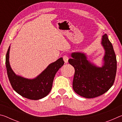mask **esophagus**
Wrapping results in <instances>:
<instances>
[{
  "mask_svg": "<svg viewBox=\"0 0 122 122\" xmlns=\"http://www.w3.org/2000/svg\"><path fill=\"white\" fill-rule=\"evenodd\" d=\"M63 59L64 61H65V63H68V56H67V55H64V56H63Z\"/></svg>",
  "mask_w": 122,
  "mask_h": 122,
  "instance_id": "34e87169",
  "label": "esophagus"
}]
</instances>
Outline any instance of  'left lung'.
Returning <instances> with one entry per match:
<instances>
[{
	"mask_svg": "<svg viewBox=\"0 0 122 122\" xmlns=\"http://www.w3.org/2000/svg\"><path fill=\"white\" fill-rule=\"evenodd\" d=\"M101 44L105 50L102 67L91 63L85 54L80 52L72 53L71 58L68 60L75 69L73 89L76 94L85 98L102 95L114 83L117 71L116 56L107 34L103 36Z\"/></svg>",
	"mask_w": 122,
	"mask_h": 122,
	"instance_id": "left-lung-1",
	"label": "left lung"
}]
</instances>
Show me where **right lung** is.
I'll use <instances>...</instances> for the list:
<instances>
[{"label": "right lung", "mask_w": 122, "mask_h": 122, "mask_svg": "<svg viewBox=\"0 0 122 122\" xmlns=\"http://www.w3.org/2000/svg\"><path fill=\"white\" fill-rule=\"evenodd\" d=\"M9 47L6 55V67L9 81L13 89L24 97L38 100L46 97L52 88L54 78L58 70L63 65L62 57L48 65L40 75L33 79H28L16 75L9 62Z\"/></svg>", "instance_id": "1"}]
</instances>
